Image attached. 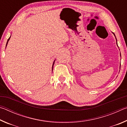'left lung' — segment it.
<instances>
[{
  "label": "left lung",
  "mask_w": 127,
  "mask_h": 127,
  "mask_svg": "<svg viewBox=\"0 0 127 127\" xmlns=\"http://www.w3.org/2000/svg\"><path fill=\"white\" fill-rule=\"evenodd\" d=\"M113 33L114 34V36H115V34L113 32ZM115 38H116V41H117V38H116V37H115ZM117 45H118V44H117ZM120 57H121V54H120Z\"/></svg>",
  "instance_id": "obj_1"
}]
</instances>
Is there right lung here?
Masks as SVG:
<instances>
[{"mask_svg": "<svg viewBox=\"0 0 127 127\" xmlns=\"http://www.w3.org/2000/svg\"><path fill=\"white\" fill-rule=\"evenodd\" d=\"M10 37L8 38V41H7V44H6V46H7V44H8V41H9V39H10ZM55 60H54V62H53V66H52V71H53V65H54V62H55Z\"/></svg>", "mask_w": 127, "mask_h": 127, "instance_id": "add662e5", "label": "right lung"}]
</instances>
